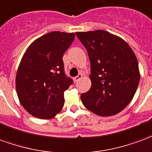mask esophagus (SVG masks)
Segmentation results:
<instances>
[{
    "mask_svg": "<svg viewBox=\"0 0 152 152\" xmlns=\"http://www.w3.org/2000/svg\"><path fill=\"white\" fill-rule=\"evenodd\" d=\"M82 77H83V74H78L76 77H74V81L75 82V83H77V82H78V80H80V78H82Z\"/></svg>",
    "mask_w": 152,
    "mask_h": 152,
    "instance_id": "1",
    "label": "esophagus"
}]
</instances>
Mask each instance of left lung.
I'll use <instances>...</instances> for the list:
<instances>
[{"instance_id": "obj_1", "label": "left lung", "mask_w": 152, "mask_h": 152, "mask_svg": "<svg viewBox=\"0 0 152 152\" xmlns=\"http://www.w3.org/2000/svg\"><path fill=\"white\" fill-rule=\"evenodd\" d=\"M91 62V87L81 95L87 109L114 115L132 101L140 80L135 54L125 41L104 30L76 33Z\"/></svg>"}]
</instances>
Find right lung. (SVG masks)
<instances>
[{"instance_id":"add662e5","label":"right lung","mask_w":152,"mask_h":152,"mask_svg":"<svg viewBox=\"0 0 152 152\" xmlns=\"http://www.w3.org/2000/svg\"><path fill=\"white\" fill-rule=\"evenodd\" d=\"M74 33L50 32L35 40L27 49L16 74L19 102L30 115L50 119L64 106V92L73 84L64 73L63 56Z\"/></svg>"}]
</instances>
